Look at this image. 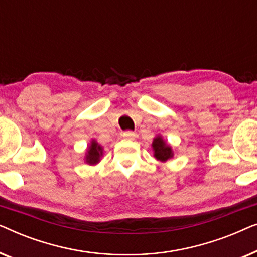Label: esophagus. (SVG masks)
Segmentation results:
<instances>
[{"label":"esophagus","mask_w":257,"mask_h":257,"mask_svg":"<svg viewBox=\"0 0 257 257\" xmlns=\"http://www.w3.org/2000/svg\"><path fill=\"white\" fill-rule=\"evenodd\" d=\"M122 137L126 139H135L136 133L132 131H125V132H122Z\"/></svg>","instance_id":"1"}]
</instances>
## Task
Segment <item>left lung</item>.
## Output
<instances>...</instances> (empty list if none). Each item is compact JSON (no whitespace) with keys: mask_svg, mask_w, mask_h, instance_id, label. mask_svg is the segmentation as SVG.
I'll use <instances>...</instances> for the list:
<instances>
[{"mask_svg":"<svg viewBox=\"0 0 257 257\" xmlns=\"http://www.w3.org/2000/svg\"><path fill=\"white\" fill-rule=\"evenodd\" d=\"M152 149L154 151V158L157 160L161 161V163H165V161L170 160L171 158H173V151H172V147L167 145L163 139V137L158 136L153 139L152 143Z\"/></svg>","mask_w":257,"mask_h":257,"instance_id":"8db88e82","label":"left lung"}]
</instances>
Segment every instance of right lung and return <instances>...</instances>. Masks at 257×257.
I'll use <instances>...</instances> for the list:
<instances>
[{
    "label": "right lung",
    "mask_w": 257,
    "mask_h": 257,
    "mask_svg": "<svg viewBox=\"0 0 257 257\" xmlns=\"http://www.w3.org/2000/svg\"><path fill=\"white\" fill-rule=\"evenodd\" d=\"M103 156V147L98 144L96 140L92 139L87 152L85 154V161L89 165H96L100 161V158Z\"/></svg>",
    "instance_id": "obj_1"
}]
</instances>
